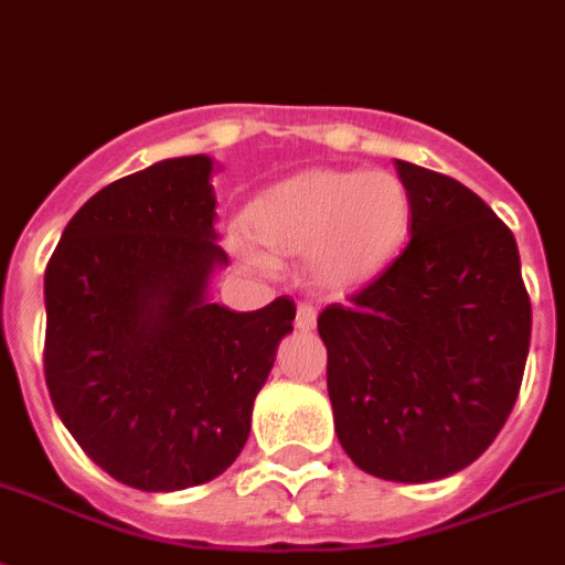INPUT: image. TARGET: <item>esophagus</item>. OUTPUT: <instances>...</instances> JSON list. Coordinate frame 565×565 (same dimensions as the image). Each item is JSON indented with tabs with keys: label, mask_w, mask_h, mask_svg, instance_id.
I'll return each instance as SVG.
<instances>
[{
	"label": "esophagus",
	"mask_w": 565,
	"mask_h": 565,
	"mask_svg": "<svg viewBox=\"0 0 565 565\" xmlns=\"http://www.w3.org/2000/svg\"><path fill=\"white\" fill-rule=\"evenodd\" d=\"M315 323H317L315 306H311V302H300V306H297V317H294V326L302 329V332H309V329H315Z\"/></svg>",
	"instance_id": "obj_1"
}]
</instances>
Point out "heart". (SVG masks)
<instances>
[{
  "label": "heart",
  "instance_id": "1",
  "mask_svg": "<svg viewBox=\"0 0 565 565\" xmlns=\"http://www.w3.org/2000/svg\"><path fill=\"white\" fill-rule=\"evenodd\" d=\"M413 225L407 184L386 170H306L248 207L250 239L279 256H306L311 286L343 294L384 271ZM250 268H268L254 245L236 242Z\"/></svg>",
  "mask_w": 565,
  "mask_h": 565
}]
</instances>
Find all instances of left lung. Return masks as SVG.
<instances>
[{
	"label": "left lung",
	"instance_id": "1",
	"mask_svg": "<svg viewBox=\"0 0 565 565\" xmlns=\"http://www.w3.org/2000/svg\"><path fill=\"white\" fill-rule=\"evenodd\" d=\"M409 245L317 317L334 430L358 468L433 482L491 447L523 384L531 300L514 233L450 175L395 161Z\"/></svg>",
	"mask_w": 565,
	"mask_h": 565
}]
</instances>
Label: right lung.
<instances>
[{
	"instance_id": "right-lung-1",
	"label": "right lung",
	"mask_w": 565,
	"mask_h": 565,
	"mask_svg": "<svg viewBox=\"0 0 565 565\" xmlns=\"http://www.w3.org/2000/svg\"><path fill=\"white\" fill-rule=\"evenodd\" d=\"M210 172L207 156H184L111 181L45 268L54 409L88 459L141 491L231 468L297 315L288 297L256 311L207 302L210 274L227 265Z\"/></svg>"
}]
</instances>
